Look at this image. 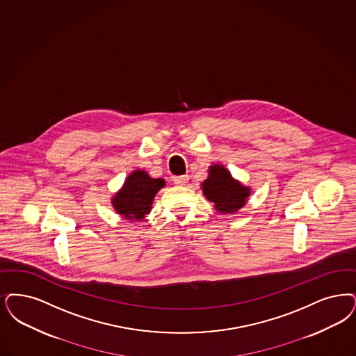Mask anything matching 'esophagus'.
I'll use <instances>...</instances> for the list:
<instances>
[{
    "label": "esophagus",
    "mask_w": 356,
    "mask_h": 356,
    "mask_svg": "<svg viewBox=\"0 0 356 356\" xmlns=\"http://www.w3.org/2000/svg\"><path fill=\"white\" fill-rule=\"evenodd\" d=\"M189 180V176L188 175H183V176H175L173 177V183L177 185H185Z\"/></svg>",
    "instance_id": "34e87169"
}]
</instances>
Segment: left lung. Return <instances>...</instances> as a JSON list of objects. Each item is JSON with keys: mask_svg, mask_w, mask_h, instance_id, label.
<instances>
[{"mask_svg": "<svg viewBox=\"0 0 356 356\" xmlns=\"http://www.w3.org/2000/svg\"><path fill=\"white\" fill-rule=\"evenodd\" d=\"M202 192L212 201L218 212L233 213L245 205L249 197V188L233 180L228 170L222 165H213L209 170V177L202 183Z\"/></svg>", "mask_w": 356, "mask_h": 356, "instance_id": "1", "label": "left lung"}]
</instances>
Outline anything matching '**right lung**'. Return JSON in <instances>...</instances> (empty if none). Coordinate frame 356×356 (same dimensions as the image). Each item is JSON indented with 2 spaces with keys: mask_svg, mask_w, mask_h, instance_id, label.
<instances>
[{
  "mask_svg": "<svg viewBox=\"0 0 356 356\" xmlns=\"http://www.w3.org/2000/svg\"><path fill=\"white\" fill-rule=\"evenodd\" d=\"M165 185L163 179H151L144 171L131 173L113 199L116 212L127 220H142L151 211V205L159 189Z\"/></svg>",
  "mask_w": 356,
  "mask_h": 356,
  "instance_id": "add662e5",
  "label": "right lung"
}]
</instances>
